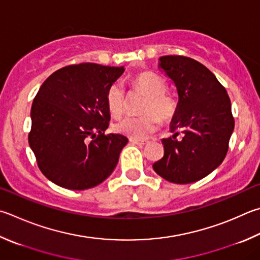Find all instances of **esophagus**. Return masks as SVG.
Instances as JSON below:
<instances>
[{"mask_svg": "<svg viewBox=\"0 0 260 260\" xmlns=\"http://www.w3.org/2000/svg\"><path fill=\"white\" fill-rule=\"evenodd\" d=\"M129 142H132L133 144H142V145H144V144H148L149 142L148 141H141V140H138V139H129Z\"/></svg>", "mask_w": 260, "mask_h": 260, "instance_id": "34e87169", "label": "esophagus"}]
</instances>
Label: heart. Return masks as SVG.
<instances>
[{
  "mask_svg": "<svg viewBox=\"0 0 260 260\" xmlns=\"http://www.w3.org/2000/svg\"><path fill=\"white\" fill-rule=\"evenodd\" d=\"M132 86L146 96L142 112H148L140 117H125L116 122L114 128L117 133L132 139H145L158 128L159 118L162 121L171 120L177 111V101L168 94L167 84L159 75L144 72L132 79ZM126 95L124 87L119 83L110 85L107 91L106 103L111 116L119 117L125 108ZM151 112L150 113L149 111ZM155 114H152V112Z\"/></svg>",
  "mask_w": 260,
  "mask_h": 260,
  "instance_id": "1",
  "label": "heart"
}]
</instances>
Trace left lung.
<instances>
[{
    "label": "left lung",
    "instance_id": "8db88e82",
    "mask_svg": "<svg viewBox=\"0 0 260 260\" xmlns=\"http://www.w3.org/2000/svg\"><path fill=\"white\" fill-rule=\"evenodd\" d=\"M158 68L175 84L177 111L171 121L173 136L162 139L165 154L152 165L168 182L188 184L209 175L223 162L234 129L226 89L210 70L194 59L164 55ZM182 134V140L176 136Z\"/></svg>",
    "mask_w": 260,
    "mask_h": 260
}]
</instances>
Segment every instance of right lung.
<instances>
[{
	"instance_id": "1",
	"label": "right lung",
	"mask_w": 260,
	"mask_h": 260,
	"mask_svg": "<svg viewBox=\"0 0 260 260\" xmlns=\"http://www.w3.org/2000/svg\"><path fill=\"white\" fill-rule=\"evenodd\" d=\"M125 68L67 66L42 84L32 101L28 142L43 175L68 190L99 185L114 172L128 139L105 135L106 95Z\"/></svg>"
}]
</instances>
